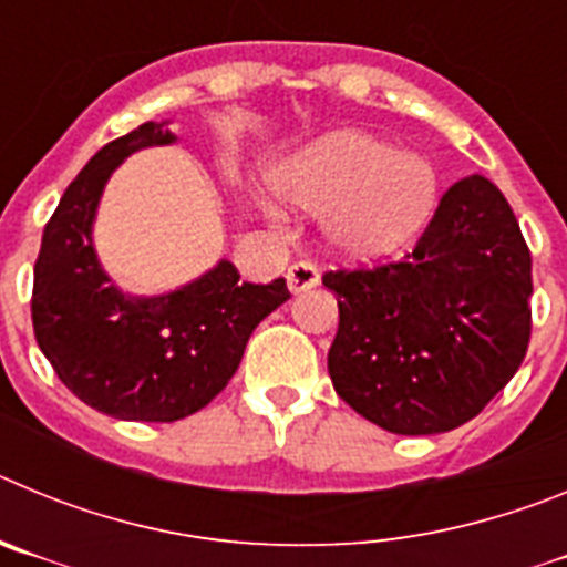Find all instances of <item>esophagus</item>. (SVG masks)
<instances>
[{
  "label": "esophagus",
  "mask_w": 567,
  "mask_h": 567,
  "mask_svg": "<svg viewBox=\"0 0 567 567\" xmlns=\"http://www.w3.org/2000/svg\"><path fill=\"white\" fill-rule=\"evenodd\" d=\"M318 280H320V272H318V267H315L312 260H295L292 267H289V272H287V284H289V289H292L295 295L318 287Z\"/></svg>",
  "instance_id": "esophagus-1"
}]
</instances>
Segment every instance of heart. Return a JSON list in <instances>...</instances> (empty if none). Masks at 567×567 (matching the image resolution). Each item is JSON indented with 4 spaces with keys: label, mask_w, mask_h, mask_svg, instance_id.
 I'll return each instance as SVG.
<instances>
[{
    "label": "heart",
    "mask_w": 567,
    "mask_h": 567,
    "mask_svg": "<svg viewBox=\"0 0 567 567\" xmlns=\"http://www.w3.org/2000/svg\"><path fill=\"white\" fill-rule=\"evenodd\" d=\"M284 202L323 215V238L346 258H380L417 235L437 207L440 178L423 155L372 135L340 133L275 173Z\"/></svg>",
    "instance_id": "obj_1"
}]
</instances>
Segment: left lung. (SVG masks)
<instances>
[{
	"mask_svg": "<svg viewBox=\"0 0 567 567\" xmlns=\"http://www.w3.org/2000/svg\"><path fill=\"white\" fill-rule=\"evenodd\" d=\"M334 392L392 434H440L503 392L530 340V252L514 209L483 175L440 198L417 247L334 269Z\"/></svg>",
	"mask_w": 567,
	"mask_h": 567,
	"instance_id": "8db88e82",
	"label": "left lung"
}]
</instances>
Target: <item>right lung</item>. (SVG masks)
<instances>
[{"label":"right lung","mask_w":567,"mask_h":567,"mask_svg":"<svg viewBox=\"0 0 567 567\" xmlns=\"http://www.w3.org/2000/svg\"><path fill=\"white\" fill-rule=\"evenodd\" d=\"M144 122L104 144L64 189L33 267V332L70 392L118 420L173 423L202 412L238 369L249 334L289 300L287 280L247 284L221 260L187 287L130 298L104 275L93 218L113 169L142 147L173 144Z\"/></svg>","instance_id":"right-lung-1"}]
</instances>
